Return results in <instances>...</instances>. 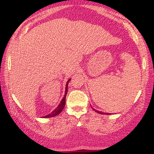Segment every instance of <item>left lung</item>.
<instances>
[{"instance_id":"8db88e82","label":"left lung","mask_w":154,"mask_h":154,"mask_svg":"<svg viewBox=\"0 0 154 154\" xmlns=\"http://www.w3.org/2000/svg\"><path fill=\"white\" fill-rule=\"evenodd\" d=\"M92 109L95 111L96 112H97V113H99V114H108V115H109V114H110V113H106V112H100V111H99V110H95V109H94L92 107Z\"/></svg>"}]
</instances>
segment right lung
I'll list each match as a JSON object with an SVG mask.
<instances>
[{
    "instance_id": "right-lung-1",
    "label": "right lung",
    "mask_w": 154,
    "mask_h": 154,
    "mask_svg": "<svg viewBox=\"0 0 154 154\" xmlns=\"http://www.w3.org/2000/svg\"><path fill=\"white\" fill-rule=\"evenodd\" d=\"M71 79H69L66 83V86H65V94H64V97H63V99H61L60 103L59 104V105L55 108V109H54L52 112L48 114L46 116H42V118H51V117H54L58 115V114H60L61 111L63 110V108L65 107V97H66V94L67 93V91H68V83L69 81H71Z\"/></svg>"
}]
</instances>
